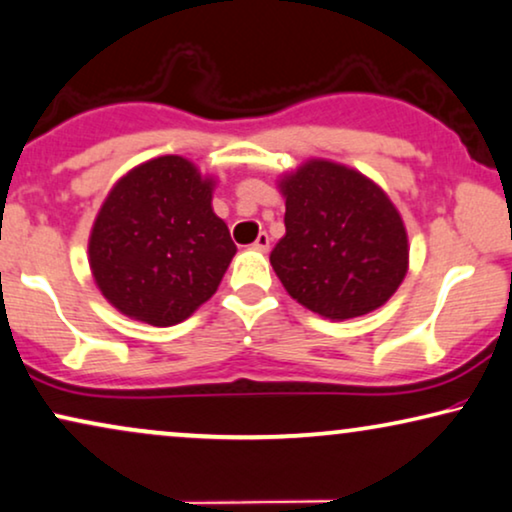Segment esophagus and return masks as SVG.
<instances>
[{
	"mask_svg": "<svg viewBox=\"0 0 512 512\" xmlns=\"http://www.w3.org/2000/svg\"><path fill=\"white\" fill-rule=\"evenodd\" d=\"M251 249L261 251V254H265V251L270 249V237H268V232H261V235L256 237V242L251 244Z\"/></svg>",
	"mask_w": 512,
	"mask_h": 512,
	"instance_id": "34e87169",
	"label": "esophagus"
}]
</instances>
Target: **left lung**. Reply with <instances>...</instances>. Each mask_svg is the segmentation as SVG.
Segmentation results:
<instances>
[{"label":"left lung","instance_id":"1","mask_svg":"<svg viewBox=\"0 0 512 512\" xmlns=\"http://www.w3.org/2000/svg\"><path fill=\"white\" fill-rule=\"evenodd\" d=\"M287 235L270 254L291 298L327 320L381 308L409 270L400 211L371 178L331 159L284 174Z\"/></svg>","mask_w":512,"mask_h":512}]
</instances>
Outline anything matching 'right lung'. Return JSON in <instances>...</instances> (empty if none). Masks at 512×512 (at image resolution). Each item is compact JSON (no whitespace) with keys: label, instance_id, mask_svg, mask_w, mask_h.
Listing matches in <instances>:
<instances>
[{"label":"right lung","instance_id":"add662e5","mask_svg":"<svg viewBox=\"0 0 512 512\" xmlns=\"http://www.w3.org/2000/svg\"><path fill=\"white\" fill-rule=\"evenodd\" d=\"M214 185L181 155L148 159L112 185L91 228L89 265L119 313L174 327L216 294L237 247L211 207Z\"/></svg>","mask_w":512,"mask_h":512}]
</instances>
